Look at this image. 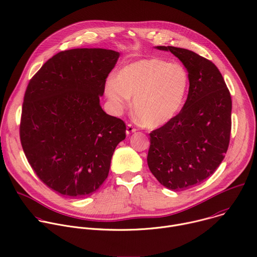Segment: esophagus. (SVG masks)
Instances as JSON below:
<instances>
[{
	"mask_svg": "<svg viewBox=\"0 0 257 257\" xmlns=\"http://www.w3.org/2000/svg\"><path fill=\"white\" fill-rule=\"evenodd\" d=\"M136 132V128L132 125V124H128L127 125V128H126V134L127 135H130L132 133H135Z\"/></svg>",
	"mask_w": 257,
	"mask_h": 257,
	"instance_id": "1",
	"label": "esophagus"
}]
</instances>
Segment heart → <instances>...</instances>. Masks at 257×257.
<instances>
[{
	"label": "heart",
	"instance_id": "b5f03b06",
	"mask_svg": "<svg viewBox=\"0 0 257 257\" xmlns=\"http://www.w3.org/2000/svg\"><path fill=\"white\" fill-rule=\"evenodd\" d=\"M188 89L189 73L184 65L147 58L123 67L115 80L108 81L106 94L118 113L133 98L139 120L146 127L157 128L179 115Z\"/></svg>",
	"mask_w": 257,
	"mask_h": 257
}]
</instances>
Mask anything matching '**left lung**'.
<instances>
[{
    "mask_svg": "<svg viewBox=\"0 0 257 257\" xmlns=\"http://www.w3.org/2000/svg\"><path fill=\"white\" fill-rule=\"evenodd\" d=\"M170 51L189 72V94L179 115L153 130L147 155L156 180L173 191H185L212 176L227 152L232 100L218 67L194 51L156 46Z\"/></svg>",
    "mask_w": 257,
    "mask_h": 257,
    "instance_id": "left-lung-1",
    "label": "left lung"
}]
</instances>
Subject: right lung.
<instances>
[{
	"label": "right lung",
	"mask_w": 257,
	"mask_h": 257,
	"mask_svg": "<svg viewBox=\"0 0 257 257\" xmlns=\"http://www.w3.org/2000/svg\"><path fill=\"white\" fill-rule=\"evenodd\" d=\"M120 53L103 48L61 51L30 79L20 139L32 169L64 197L95 193L109 175L126 125L100 106L106 78Z\"/></svg>",
	"instance_id": "add662e5"
}]
</instances>
